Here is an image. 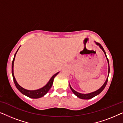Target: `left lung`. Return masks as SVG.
Here are the masks:
<instances>
[{"mask_svg": "<svg viewBox=\"0 0 123 123\" xmlns=\"http://www.w3.org/2000/svg\"><path fill=\"white\" fill-rule=\"evenodd\" d=\"M95 43H96V45H98L99 47L102 50V51L104 52V53H105V55L106 57V59H107V62H108V64H109V70H108V76H107V78L106 79V81L105 83L102 86V87H101L100 88H99L98 90L96 91L95 92H91V93H87V94H83V93H79V92L75 91V90H74L73 88H72V87L70 86V84H69V86H70V88L71 89L72 91L73 92V93L74 94L75 96H77V97H79L80 98H81V99H85V100H88V99H91L92 98H93L96 96L100 94L101 92L102 91L104 90V89L105 88V87H106V84L107 83V81H108V77H109V73H110V67H109V60L107 58V56H106V53L105 51V50H104V48H102V46L101 45L100 43H96V42H95Z\"/></svg>", "mask_w": 123, "mask_h": 123, "instance_id": "8db88e82", "label": "left lung"}]
</instances>
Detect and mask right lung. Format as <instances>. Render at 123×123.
I'll list each match as a JSON object with an SVG mask.
<instances>
[{
  "label": "right lung",
  "instance_id": "obj_1",
  "mask_svg": "<svg viewBox=\"0 0 123 123\" xmlns=\"http://www.w3.org/2000/svg\"><path fill=\"white\" fill-rule=\"evenodd\" d=\"M18 49L17 50V51H16V54H14V58H13L12 63V73L13 80H14L15 85H16L17 88L23 94V95H26V96L30 97V98H40V97L43 96L45 95L47 93H48L50 89L51 88L52 85H53L54 79L55 76H56V75L58 74L59 72H58V73L55 74L54 75H53V76H52L51 78H50V80H49V81L48 83H47L44 87H42L41 88L38 89V90H26V89L23 88V87H22L21 86H19V85H18V83H17V82L16 81V78H15V77H14V73H13V66H14V59H15V57H16V55L17 53Z\"/></svg>",
  "mask_w": 123,
  "mask_h": 123
}]
</instances>
